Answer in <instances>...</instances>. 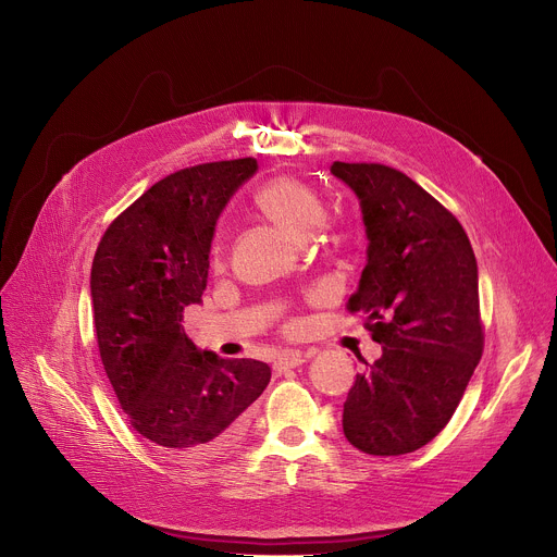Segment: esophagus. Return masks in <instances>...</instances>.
Wrapping results in <instances>:
<instances>
[{"label":"esophagus","instance_id":"34e87169","mask_svg":"<svg viewBox=\"0 0 557 557\" xmlns=\"http://www.w3.org/2000/svg\"><path fill=\"white\" fill-rule=\"evenodd\" d=\"M312 352H301V350H284L277 359H275V370L277 372H284V370H290V368H297L301 366L306 359H310Z\"/></svg>","mask_w":557,"mask_h":557}]
</instances>
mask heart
I'll use <instances>...</instances> for the list:
<instances>
[{
  "label": "heart",
  "instance_id": "heart-1",
  "mask_svg": "<svg viewBox=\"0 0 557 557\" xmlns=\"http://www.w3.org/2000/svg\"><path fill=\"white\" fill-rule=\"evenodd\" d=\"M256 205L267 220L299 245L308 243L326 220V205L320 194L293 176H280L267 183L258 191ZM215 258H220V247H215Z\"/></svg>",
  "mask_w": 557,
  "mask_h": 557
}]
</instances>
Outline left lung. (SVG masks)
Returning <instances> with one entry per match:
<instances>
[{
    "label": "left lung",
    "mask_w": 557,
    "mask_h": 557,
    "mask_svg": "<svg viewBox=\"0 0 557 557\" xmlns=\"http://www.w3.org/2000/svg\"><path fill=\"white\" fill-rule=\"evenodd\" d=\"M359 200L368 249L348 308L381 357L357 374L344 434L372 456L428 445L451 419L483 355L479 264L460 222L406 174L333 163Z\"/></svg>",
    "instance_id": "obj_1"
}]
</instances>
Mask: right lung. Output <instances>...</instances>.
<instances>
[{
  "instance_id": "right-lung-1",
  "label": "right lung",
  "mask_w": 557,
  "mask_h": 557,
  "mask_svg": "<svg viewBox=\"0 0 557 557\" xmlns=\"http://www.w3.org/2000/svg\"><path fill=\"white\" fill-rule=\"evenodd\" d=\"M256 172L253 158H240L158 181L110 224L92 262L108 379L132 428L174 458L224 454L271 381L267 363L200 350L181 324L202 301L218 218Z\"/></svg>"
}]
</instances>
